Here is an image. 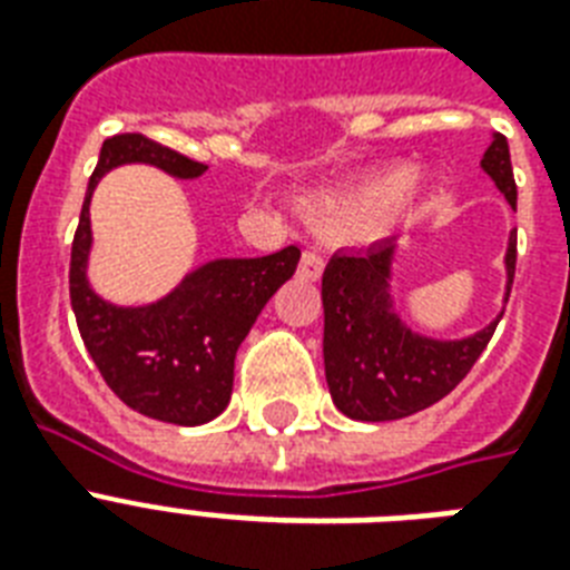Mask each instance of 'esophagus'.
Returning a JSON list of instances; mask_svg holds the SVG:
<instances>
[{
  "label": "esophagus",
  "mask_w": 570,
  "mask_h": 570,
  "mask_svg": "<svg viewBox=\"0 0 570 570\" xmlns=\"http://www.w3.org/2000/svg\"><path fill=\"white\" fill-rule=\"evenodd\" d=\"M322 268H325V263H322L320 254L316 250H304L302 263H298V277L302 281H320Z\"/></svg>",
  "instance_id": "obj_1"
}]
</instances>
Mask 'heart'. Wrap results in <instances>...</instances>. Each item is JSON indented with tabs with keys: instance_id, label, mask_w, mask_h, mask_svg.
<instances>
[{
	"instance_id": "1",
	"label": "heart",
	"mask_w": 570,
	"mask_h": 570,
	"mask_svg": "<svg viewBox=\"0 0 570 570\" xmlns=\"http://www.w3.org/2000/svg\"><path fill=\"white\" fill-rule=\"evenodd\" d=\"M411 180H414V174L407 165H390L352 189L311 197L307 209H311L313 222L331 233L361 230L366 224L384 218L411 189Z\"/></svg>"
}]
</instances>
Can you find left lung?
Masks as SVG:
<instances>
[{
	"label": "left lung",
	"mask_w": 570,
	"mask_h": 570,
	"mask_svg": "<svg viewBox=\"0 0 570 570\" xmlns=\"http://www.w3.org/2000/svg\"><path fill=\"white\" fill-rule=\"evenodd\" d=\"M482 171L497 183L509 204H518L509 141L497 132L482 156ZM393 242H379L366 250H340L322 275V307H325V379L334 405L352 420L387 423L402 420L441 402L459 387L497 322L464 340H432L416 334L399 320L390 295V263ZM518 236H509L505 248V302L512 293Z\"/></svg>",
	"instance_id": "left-lung-1"
}]
</instances>
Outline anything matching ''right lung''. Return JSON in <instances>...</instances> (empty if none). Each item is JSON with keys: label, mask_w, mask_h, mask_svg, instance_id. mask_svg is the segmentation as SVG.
I'll use <instances>...</instances> for the list:
<instances>
[{"label": "right lung", "mask_w": 570, "mask_h": 570, "mask_svg": "<svg viewBox=\"0 0 570 570\" xmlns=\"http://www.w3.org/2000/svg\"><path fill=\"white\" fill-rule=\"evenodd\" d=\"M127 163L156 165L180 180H195L206 171L204 163L141 132L102 141L70 250L76 325L88 355L120 402L163 423H209L230 402L236 348L277 286L295 275L302 250L289 245L268 257L213 259L183 277L171 295L145 307L102 302L85 275L91 250L88 206L102 174Z\"/></svg>", "instance_id": "add662e5"}]
</instances>
